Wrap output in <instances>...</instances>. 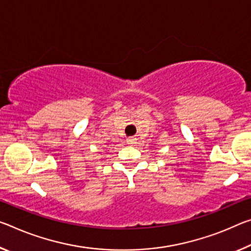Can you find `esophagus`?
Returning <instances> with one entry per match:
<instances>
[{
    "label": "esophagus",
    "instance_id": "esophagus-1",
    "mask_svg": "<svg viewBox=\"0 0 251 251\" xmlns=\"http://www.w3.org/2000/svg\"><path fill=\"white\" fill-rule=\"evenodd\" d=\"M127 143H128V144H136V138L128 137V138H127Z\"/></svg>",
    "mask_w": 251,
    "mask_h": 251
}]
</instances>
